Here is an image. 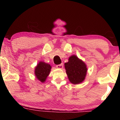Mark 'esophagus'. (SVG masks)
<instances>
[{
    "label": "esophagus",
    "instance_id": "1",
    "mask_svg": "<svg viewBox=\"0 0 120 120\" xmlns=\"http://www.w3.org/2000/svg\"><path fill=\"white\" fill-rule=\"evenodd\" d=\"M56 67H57V68H58V69H62V68H63V63L57 65H56Z\"/></svg>",
    "mask_w": 120,
    "mask_h": 120
}]
</instances>
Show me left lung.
Segmentation results:
<instances>
[{
    "label": "left lung",
    "instance_id": "1",
    "mask_svg": "<svg viewBox=\"0 0 120 120\" xmlns=\"http://www.w3.org/2000/svg\"><path fill=\"white\" fill-rule=\"evenodd\" d=\"M64 67L68 79L71 83L80 84L84 81L87 72V65L76 55L69 57L68 62L64 63Z\"/></svg>",
    "mask_w": 120,
    "mask_h": 120
}]
</instances>
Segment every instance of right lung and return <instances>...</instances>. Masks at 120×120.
Listing matches in <instances>:
<instances>
[{
  "label": "right lung",
  "mask_w": 120,
  "mask_h": 120,
  "mask_svg": "<svg viewBox=\"0 0 120 120\" xmlns=\"http://www.w3.org/2000/svg\"><path fill=\"white\" fill-rule=\"evenodd\" d=\"M51 68L50 64L42 61L39 62L34 70V74L37 79L41 82H45L50 74Z\"/></svg>",
  "instance_id": "1"
}]
</instances>
